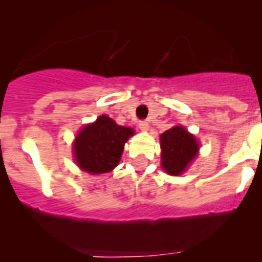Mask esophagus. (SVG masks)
I'll list each match as a JSON object with an SVG mask.
<instances>
[{
  "instance_id": "esophagus-1",
  "label": "esophagus",
  "mask_w": 262,
  "mask_h": 262,
  "mask_svg": "<svg viewBox=\"0 0 262 262\" xmlns=\"http://www.w3.org/2000/svg\"><path fill=\"white\" fill-rule=\"evenodd\" d=\"M138 126L142 132H147L148 130V123H147V121H139Z\"/></svg>"
}]
</instances>
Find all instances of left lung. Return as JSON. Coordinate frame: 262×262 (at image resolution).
I'll list each match as a JSON object with an SVG mask.
<instances>
[{
    "label": "left lung",
    "mask_w": 262,
    "mask_h": 262,
    "mask_svg": "<svg viewBox=\"0 0 262 262\" xmlns=\"http://www.w3.org/2000/svg\"><path fill=\"white\" fill-rule=\"evenodd\" d=\"M161 167L168 174L180 176L196 158L199 143L183 126L168 129L160 136Z\"/></svg>",
    "instance_id": "8db88e82"
}]
</instances>
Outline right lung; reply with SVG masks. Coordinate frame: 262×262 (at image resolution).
<instances>
[{
    "label": "right lung",
    "mask_w": 262,
    "mask_h": 262,
    "mask_svg": "<svg viewBox=\"0 0 262 262\" xmlns=\"http://www.w3.org/2000/svg\"><path fill=\"white\" fill-rule=\"evenodd\" d=\"M134 134L128 126L117 125L107 115L85 125L73 142L76 164L92 174L111 172L119 164L125 142Z\"/></svg>",
    "instance_id": "obj_1"
}]
</instances>
